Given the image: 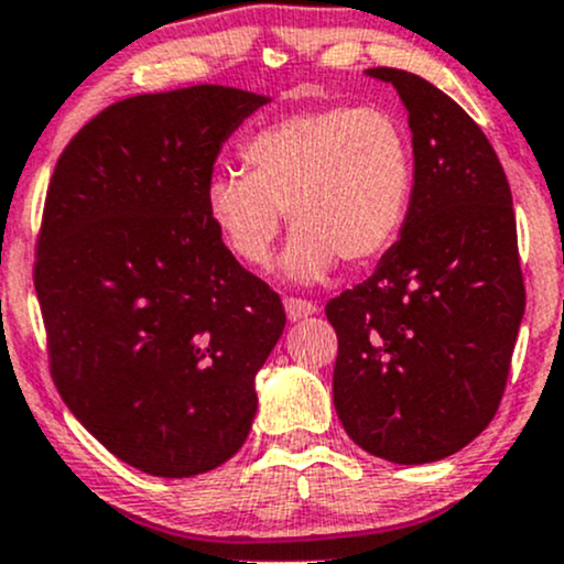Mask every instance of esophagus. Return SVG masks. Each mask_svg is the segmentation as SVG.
I'll return each instance as SVG.
<instances>
[{
    "instance_id": "obj_1",
    "label": "esophagus",
    "mask_w": 564,
    "mask_h": 564,
    "mask_svg": "<svg viewBox=\"0 0 564 564\" xmlns=\"http://www.w3.org/2000/svg\"><path fill=\"white\" fill-rule=\"evenodd\" d=\"M283 307H286L289 321H302V318H307V315L318 313V307H315L313 302L296 300V296H286V300H283Z\"/></svg>"
}]
</instances>
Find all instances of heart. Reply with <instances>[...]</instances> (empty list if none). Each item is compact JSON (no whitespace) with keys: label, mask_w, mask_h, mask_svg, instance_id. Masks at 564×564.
<instances>
[{"label":"heart","mask_w":564,"mask_h":564,"mask_svg":"<svg viewBox=\"0 0 564 564\" xmlns=\"http://www.w3.org/2000/svg\"><path fill=\"white\" fill-rule=\"evenodd\" d=\"M251 173H216L206 208L240 262H268L283 216L294 238L281 259L300 283L329 278L339 259L369 264L399 240L414 195L406 128L377 107H326L283 117L246 141Z\"/></svg>","instance_id":"b5f03b06"}]
</instances>
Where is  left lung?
Segmentation results:
<instances>
[{
	"label": "left lung",
	"mask_w": 564,
	"mask_h": 564,
	"mask_svg": "<svg viewBox=\"0 0 564 564\" xmlns=\"http://www.w3.org/2000/svg\"><path fill=\"white\" fill-rule=\"evenodd\" d=\"M414 195L399 240L326 305L339 339L334 410L361 449L401 466L442 460L490 425L524 315L503 165L447 93L401 69Z\"/></svg>",
	"instance_id": "obj_1"
}]
</instances>
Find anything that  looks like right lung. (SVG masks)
I'll return each mask as SVG.
<instances>
[{"mask_svg":"<svg viewBox=\"0 0 564 564\" xmlns=\"http://www.w3.org/2000/svg\"><path fill=\"white\" fill-rule=\"evenodd\" d=\"M270 98L192 85L111 104L47 187L34 286L55 388L111 455L165 479L243 447L286 326L208 216L221 144Z\"/></svg>","mask_w":564,"mask_h":564,"instance_id":"right-lung-1","label":"right lung"}]
</instances>
